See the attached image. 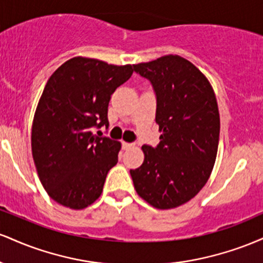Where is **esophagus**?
I'll use <instances>...</instances> for the list:
<instances>
[{"label": "esophagus", "instance_id": "34e87169", "mask_svg": "<svg viewBox=\"0 0 263 263\" xmlns=\"http://www.w3.org/2000/svg\"><path fill=\"white\" fill-rule=\"evenodd\" d=\"M134 146H135V144L129 143V142H122V148L123 149H129V148H132Z\"/></svg>", "mask_w": 263, "mask_h": 263}]
</instances>
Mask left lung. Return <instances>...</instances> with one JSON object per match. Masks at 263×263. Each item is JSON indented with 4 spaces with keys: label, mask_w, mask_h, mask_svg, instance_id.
I'll return each instance as SVG.
<instances>
[{
    "label": "left lung",
    "mask_w": 263,
    "mask_h": 263,
    "mask_svg": "<svg viewBox=\"0 0 263 263\" xmlns=\"http://www.w3.org/2000/svg\"><path fill=\"white\" fill-rule=\"evenodd\" d=\"M156 95L159 143L143 144L144 161L131 170L137 194L157 209L177 208L209 179L219 146L215 93L197 66L178 55L134 65Z\"/></svg>",
    "instance_id": "1"
}]
</instances>
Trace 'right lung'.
<instances>
[{
  "mask_svg": "<svg viewBox=\"0 0 263 263\" xmlns=\"http://www.w3.org/2000/svg\"><path fill=\"white\" fill-rule=\"evenodd\" d=\"M132 65L69 59L45 84L32 126V155L48 195L84 209L101 195L121 143L92 134L108 126L111 95L131 78Z\"/></svg>",
  "mask_w": 263,
  "mask_h": 263,
  "instance_id": "add662e5",
  "label": "right lung"
}]
</instances>
